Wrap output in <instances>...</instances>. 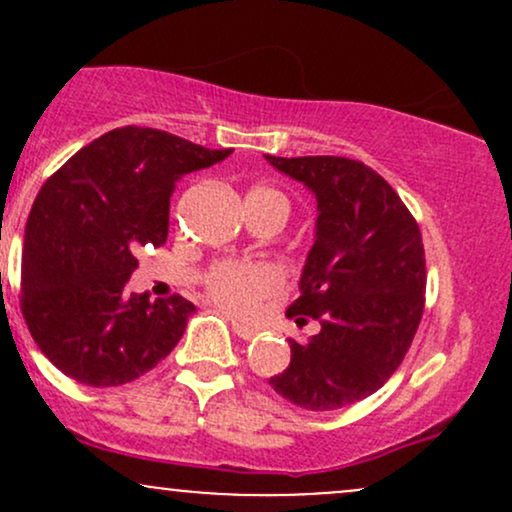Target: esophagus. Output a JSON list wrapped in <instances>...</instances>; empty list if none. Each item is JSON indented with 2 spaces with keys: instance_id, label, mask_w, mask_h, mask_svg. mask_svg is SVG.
<instances>
[{
  "instance_id": "obj_1",
  "label": "esophagus",
  "mask_w": 512,
  "mask_h": 512,
  "mask_svg": "<svg viewBox=\"0 0 512 512\" xmlns=\"http://www.w3.org/2000/svg\"><path fill=\"white\" fill-rule=\"evenodd\" d=\"M228 320H231V327H233V332H236L240 339H252V337H257V330H255V327H248V325H243V322L236 320V317H231V315H228Z\"/></svg>"
}]
</instances>
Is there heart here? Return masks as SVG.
Returning <instances> with one entry per match:
<instances>
[{"instance_id":"1","label":"heart","mask_w":512,"mask_h":512,"mask_svg":"<svg viewBox=\"0 0 512 512\" xmlns=\"http://www.w3.org/2000/svg\"><path fill=\"white\" fill-rule=\"evenodd\" d=\"M245 199H274V202L286 204L284 195L272 187H252ZM279 284V274L267 264L221 262L207 274L209 296L231 313H248L260 298L279 289Z\"/></svg>"}]
</instances>
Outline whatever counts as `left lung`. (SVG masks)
I'll use <instances>...</instances> for the list:
<instances>
[{"instance_id": "left-lung-1", "label": "left lung", "mask_w": 512, "mask_h": 512, "mask_svg": "<svg viewBox=\"0 0 512 512\" xmlns=\"http://www.w3.org/2000/svg\"><path fill=\"white\" fill-rule=\"evenodd\" d=\"M317 202L301 296L286 317L320 320L308 342L289 339L291 363L269 378L308 411L349 407L399 368L424 315L426 257L414 216L366 163L342 156H264Z\"/></svg>"}]
</instances>
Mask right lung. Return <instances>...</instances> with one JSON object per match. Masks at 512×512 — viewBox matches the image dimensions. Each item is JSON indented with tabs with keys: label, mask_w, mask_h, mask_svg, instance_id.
Segmentation results:
<instances>
[{
	"label": "right lung",
	"mask_w": 512,
	"mask_h": 512,
	"mask_svg": "<svg viewBox=\"0 0 512 512\" xmlns=\"http://www.w3.org/2000/svg\"><path fill=\"white\" fill-rule=\"evenodd\" d=\"M231 149H204L149 127H122L69 158L35 197L21 262V310L35 344L91 387L137 380L163 361L195 305L127 293L137 252L166 243L182 175Z\"/></svg>",
	"instance_id": "add662e5"
}]
</instances>
